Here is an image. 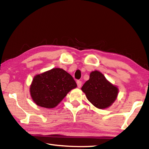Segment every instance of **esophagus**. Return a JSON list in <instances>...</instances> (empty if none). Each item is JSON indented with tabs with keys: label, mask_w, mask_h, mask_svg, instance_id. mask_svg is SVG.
Masks as SVG:
<instances>
[{
	"label": "esophagus",
	"mask_w": 149,
	"mask_h": 149,
	"mask_svg": "<svg viewBox=\"0 0 149 149\" xmlns=\"http://www.w3.org/2000/svg\"><path fill=\"white\" fill-rule=\"evenodd\" d=\"M77 87L80 88L81 87V85H82V82L81 81L79 80H77Z\"/></svg>",
	"instance_id": "1"
}]
</instances>
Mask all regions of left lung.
Masks as SVG:
<instances>
[{"mask_svg": "<svg viewBox=\"0 0 149 149\" xmlns=\"http://www.w3.org/2000/svg\"><path fill=\"white\" fill-rule=\"evenodd\" d=\"M81 90L89 101L98 108H106L114 102L118 89L108 81L100 72H92L89 79L85 83Z\"/></svg>", "mask_w": 149, "mask_h": 149, "instance_id": "1", "label": "left lung"}]
</instances>
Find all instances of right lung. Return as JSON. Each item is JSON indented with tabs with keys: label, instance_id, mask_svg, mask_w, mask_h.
Instances as JSON below:
<instances>
[{
	"label": "right lung",
	"instance_id": "right-lung-1",
	"mask_svg": "<svg viewBox=\"0 0 149 149\" xmlns=\"http://www.w3.org/2000/svg\"><path fill=\"white\" fill-rule=\"evenodd\" d=\"M76 87V82L71 75L63 69L54 68L34 77L30 93L35 104L52 108Z\"/></svg>",
	"mask_w": 149,
	"mask_h": 149
}]
</instances>
